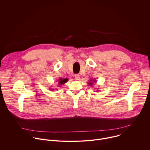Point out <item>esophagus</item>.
<instances>
[{"label":"esophagus","mask_w":150,"mask_h":150,"mask_svg":"<svg viewBox=\"0 0 150 150\" xmlns=\"http://www.w3.org/2000/svg\"><path fill=\"white\" fill-rule=\"evenodd\" d=\"M75 78L76 80H79L80 78V75L79 74H76L75 75Z\"/></svg>","instance_id":"1"}]
</instances>
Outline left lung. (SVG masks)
Wrapping results in <instances>:
<instances>
[{
	"instance_id": "obj_1",
	"label": "left lung",
	"mask_w": 150,
	"mask_h": 150,
	"mask_svg": "<svg viewBox=\"0 0 150 150\" xmlns=\"http://www.w3.org/2000/svg\"><path fill=\"white\" fill-rule=\"evenodd\" d=\"M96 82V79H91V80H90L89 82H88V84L90 85V86H93V84L94 83V82ZM96 91H98V90H97Z\"/></svg>"
}]
</instances>
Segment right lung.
Wrapping results in <instances>:
<instances>
[{
	"label": "right lung",
	"mask_w": 150,
	"mask_h": 150,
	"mask_svg": "<svg viewBox=\"0 0 150 150\" xmlns=\"http://www.w3.org/2000/svg\"><path fill=\"white\" fill-rule=\"evenodd\" d=\"M68 81V78H59L58 79V85H62ZM51 91H54L53 89H50Z\"/></svg>",
	"instance_id": "obj_1"
}]
</instances>
